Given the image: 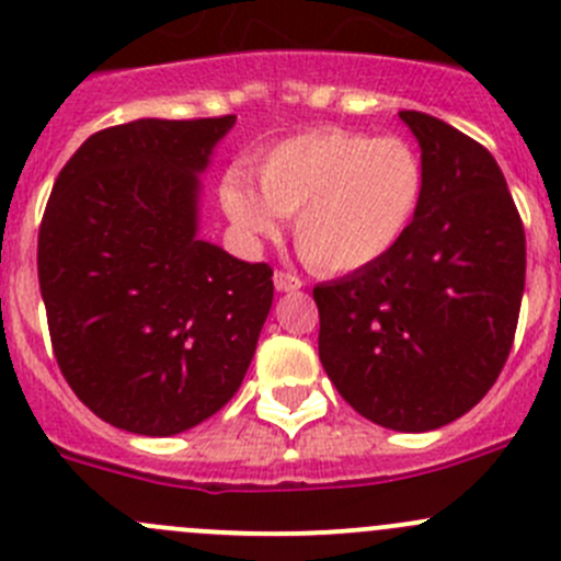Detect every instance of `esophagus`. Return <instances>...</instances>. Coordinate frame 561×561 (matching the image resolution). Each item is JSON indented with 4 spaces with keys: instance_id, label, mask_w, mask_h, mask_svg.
<instances>
[{
    "instance_id": "obj_1",
    "label": "esophagus",
    "mask_w": 561,
    "mask_h": 561,
    "mask_svg": "<svg viewBox=\"0 0 561 561\" xmlns=\"http://www.w3.org/2000/svg\"><path fill=\"white\" fill-rule=\"evenodd\" d=\"M275 288H278V291H297V288H302V280L297 278V275H291V273H275Z\"/></svg>"
}]
</instances>
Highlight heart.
Wrapping results in <instances>:
<instances>
[{
    "instance_id": "obj_1",
    "label": "heart",
    "mask_w": 561,
    "mask_h": 561,
    "mask_svg": "<svg viewBox=\"0 0 561 561\" xmlns=\"http://www.w3.org/2000/svg\"><path fill=\"white\" fill-rule=\"evenodd\" d=\"M259 191L231 171L220 204L245 240H267L278 215H297L305 264L346 275L385 262L412 231L425 202V163L407 138L321 127L264 149L253 163Z\"/></svg>"
}]
</instances>
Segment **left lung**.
<instances>
[{
    "label": "left lung",
    "instance_id": "obj_1",
    "mask_svg": "<svg viewBox=\"0 0 561 561\" xmlns=\"http://www.w3.org/2000/svg\"><path fill=\"white\" fill-rule=\"evenodd\" d=\"M425 202L407 240L368 270L319 283V357L343 401L407 434L442 428L493 387L513 348L524 224L493 154L423 111Z\"/></svg>",
    "mask_w": 561,
    "mask_h": 561
}]
</instances>
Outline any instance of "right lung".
I'll use <instances>...</instances> for the list:
<instances>
[{
    "instance_id": "1",
    "label": "right lung",
    "mask_w": 561,
    "mask_h": 561,
    "mask_svg": "<svg viewBox=\"0 0 561 561\" xmlns=\"http://www.w3.org/2000/svg\"><path fill=\"white\" fill-rule=\"evenodd\" d=\"M234 122L105 127L54 182L37 237L54 357L114 428L174 436L204 423L256 352L273 267L198 240V174Z\"/></svg>"
}]
</instances>
